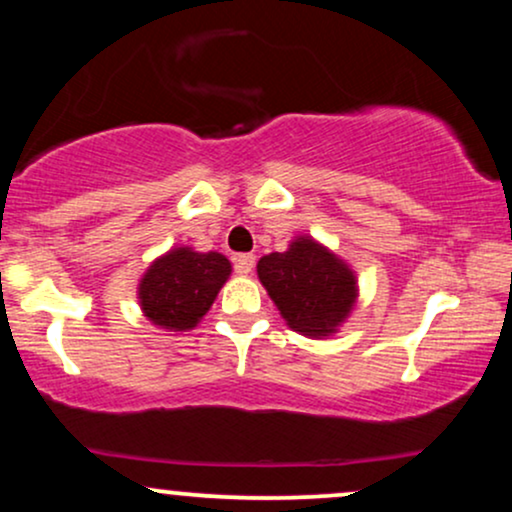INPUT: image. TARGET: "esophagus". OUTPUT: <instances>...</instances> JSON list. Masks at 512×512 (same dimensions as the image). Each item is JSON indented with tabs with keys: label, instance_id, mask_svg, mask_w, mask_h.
<instances>
[{
	"label": "esophagus",
	"instance_id": "esophagus-1",
	"mask_svg": "<svg viewBox=\"0 0 512 512\" xmlns=\"http://www.w3.org/2000/svg\"><path fill=\"white\" fill-rule=\"evenodd\" d=\"M255 269V255H238L236 257V272L240 276H248Z\"/></svg>",
	"mask_w": 512,
	"mask_h": 512
}]
</instances>
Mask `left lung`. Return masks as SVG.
<instances>
[{"label":"left lung","instance_id":"left-lung-1","mask_svg":"<svg viewBox=\"0 0 512 512\" xmlns=\"http://www.w3.org/2000/svg\"><path fill=\"white\" fill-rule=\"evenodd\" d=\"M257 276L291 330L330 337L356 303V276L313 238H296L286 252L257 262Z\"/></svg>","mask_w":512,"mask_h":512}]
</instances>
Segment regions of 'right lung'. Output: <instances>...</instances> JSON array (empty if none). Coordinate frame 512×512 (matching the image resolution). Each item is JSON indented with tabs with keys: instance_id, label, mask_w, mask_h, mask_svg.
<instances>
[{
	"instance_id": "add662e5",
	"label": "right lung",
	"mask_w": 512,
	"mask_h": 512,
	"mask_svg": "<svg viewBox=\"0 0 512 512\" xmlns=\"http://www.w3.org/2000/svg\"><path fill=\"white\" fill-rule=\"evenodd\" d=\"M228 276L231 262L221 252L175 248L146 269L139 305L161 330L187 332L207 315Z\"/></svg>"
}]
</instances>
